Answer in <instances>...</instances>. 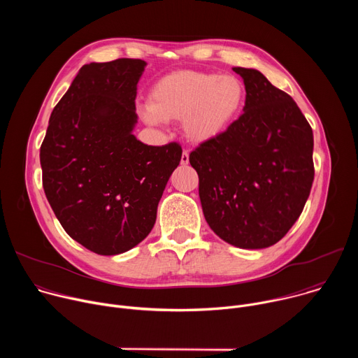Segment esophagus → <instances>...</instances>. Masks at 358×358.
Wrapping results in <instances>:
<instances>
[{
  "label": "esophagus",
  "instance_id": "esophagus-1",
  "mask_svg": "<svg viewBox=\"0 0 358 358\" xmlns=\"http://www.w3.org/2000/svg\"><path fill=\"white\" fill-rule=\"evenodd\" d=\"M189 163V152L187 150L182 151V156H181V164L187 166Z\"/></svg>",
  "mask_w": 358,
  "mask_h": 358
}]
</instances>
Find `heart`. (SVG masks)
Segmentation results:
<instances>
[{"label": "heart", "instance_id": "b5f03b06", "mask_svg": "<svg viewBox=\"0 0 358 358\" xmlns=\"http://www.w3.org/2000/svg\"><path fill=\"white\" fill-rule=\"evenodd\" d=\"M243 101L245 85L235 76L181 71L152 86L144 117L152 124L182 119L187 137L201 143L222 134L238 119Z\"/></svg>", "mask_w": 358, "mask_h": 358}]
</instances>
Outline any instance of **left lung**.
Segmentation results:
<instances>
[{
  "instance_id": "1",
  "label": "left lung",
  "mask_w": 358,
  "mask_h": 358,
  "mask_svg": "<svg viewBox=\"0 0 358 358\" xmlns=\"http://www.w3.org/2000/svg\"><path fill=\"white\" fill-rule=\"evenodd\" d=\"M243 79V113L189 155L211 229L242 249L279 242L300 217L313 178V131L296 101L259 71Z\"/></svg>"
}]
</instances>
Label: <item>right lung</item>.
<instances>
[{
    "mask_svg": "<svg viewBox=\"0 0 358 358\" xmlns=\"http://www.w3.org/2000/svg\"><path fill=\"white\" fill-rule=\"evenodd\" d=\"M144 66L129 58L83 65L54 108L39 152L43 191L62 228L106 257L150 234L182 155L176 141L147 145L131 133Z\"/></svg>",
    "mask_w": 358,
    "mask_h": 358,
    "instance_id": "right-lung-1",
    "label": "right lung"
}]
</instances>
